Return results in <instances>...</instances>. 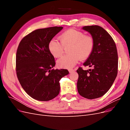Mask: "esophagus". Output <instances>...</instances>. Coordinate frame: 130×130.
Segmentation results:
<instances>
[{
	"label": "esophagus",
	"instance_id": "1",
	"mask_svg": "<svg viewBox=\"0 0 130 130\" xmlns=\"http://www.w3.org/2000/svg\"><path fill=\"white\" fill-rule=\"evenodd\" d=\"M69 73H72V72H74V69H69Z\"/></svg>",
	"mask_w": 130,
	"mask_h": 130
}]
</instances>
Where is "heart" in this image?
Wrapping results in <instances>:
<instances>
[{
	"label": "heart",
	"instance_id": "heart-1",
	"mask_svg": "<svg viewBox=\"0 0 130 130\" xmlns=\"http://www.w3.org/2000/svg\"><path fill=\"white\" fill-rule=\"evenodd\" d=\"M60 42L52 39L48 45L49 50L56 58L61 56L65 47L69 45V54L62 56L57 61V65L62 68H71L80 60H85L92 54L95 45L92 36L80 31L69 29L61 34L58 37Z\"/></svg>",
	"mask_w": 130,
	"mask_h": 130
}]
</instances>
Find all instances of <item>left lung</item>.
<instances>
[{
	"mask_svg": "<svg viewBox=\"0 0 130 130\" xmlns=\"http://www.w3.org/2000/svg\"><path fill=\"white\" fill-rule=\"evenodd\" d=\"M92 35L95 45L84 66L92 67L85 70L79 67L77 83L80 95L88 99L103 96L111 87L118 74V57L116 43L107 31L98 25L85 26Z\"/></svg>",
	"mask_w": 130,
	"mask_h": 130,
	"instance_id": "obj_1",
	"label": "left lung"
}]
</instances>
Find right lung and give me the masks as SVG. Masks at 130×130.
Returning a JSON list of instances; mask_svg holds the SVG:
<instances>
[{"label":"right lung","instance_id":"obj_1","mask_svg":"<svg viewBox=\"0 0 130 130\" xmlns=\"http://www.w3.org/2000/svg\"><path fill=\"white\" fill-rule=\"evenodd\" d=\"M63 29L53 26L35 30L23 38L17 50L15 71L19 83L33 99L46 101L60 93L59 81L69 74L68 70L54 69V56L49 42Z\"/></svg>","mask_w":130,"mask_h":130}]
</instances>
